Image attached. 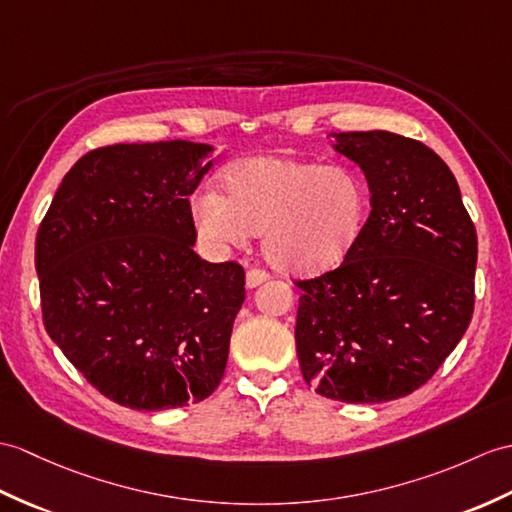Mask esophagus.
<instances>
[{
  "mask_svg": "<svg viewBox=\"0 0 512 512\" xmlns=\"http://www.w3.org/2000/svg\"><path fill=\"white\" fill-rule=\"evenodd\" d=\"M270 275L266 270L261 268H251L246 272V288H257V285H261L264 281H268Z\"/></svg>",
  "mask_w": 512,
  "mask_h": 512,
  "instance_id": "34e87169",
  "label": "esophagus"
}]
</instances>
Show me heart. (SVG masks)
Listing matches in <instances>:
<instances>
[{
	"label": "heart",
	"instance_id": "1",
	"mask_svg": "<svg viewBox=\"0 0 512 512\" xmlns=\"http://www.w3.org/2000/svg\"><path fill=\"white\" fill-rule=\"evenodd\" d=\"M224 192L202 189L194 220L207 240L242 246L261 231L272 266L314 275L338 266L364 229L368 192L344 165L253 157L224 172Z\"/></svg>",
	"mask_w": 512,
	"mask_h": 512
}]
</instances>
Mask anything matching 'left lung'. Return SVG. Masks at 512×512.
<instances>
[{
    "label": "left lung",
    "instance_id": "left-lung-1",
    "mask_svg": "<svg viewBox=\"0 0 512 512\" xmlns=\"http://www.w3.org/2000/svg\"><path fill=\"white\" fill-rule=\"evenodd\" d=\"M371 213L342 264L303 290L296 355L318 395L382 403L421 388L471 323L478 235L447 163L386 130L331 133Z\"/></svg>",
    "mask_w": 512,
    "mask_h": 512
}]
</instances>
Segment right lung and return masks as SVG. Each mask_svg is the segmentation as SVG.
<instances>
[{"mask_svg":"<svg viewBox=\"0 0 512 512\" xmlns=\"http://www.w3.org/2000/svg\"><path fill=\"white\" fill-rule=\"evenodd\" d=\"M211 150L183 139L91 150L65 174L39 227L47 334L120 406L198 403L227 368L244 268L194 253L189 207Z\"/></svg>","mask_w":512,"mask_h":512,"instance_id":"obj_1","label":"right lung"}]
</instances>
